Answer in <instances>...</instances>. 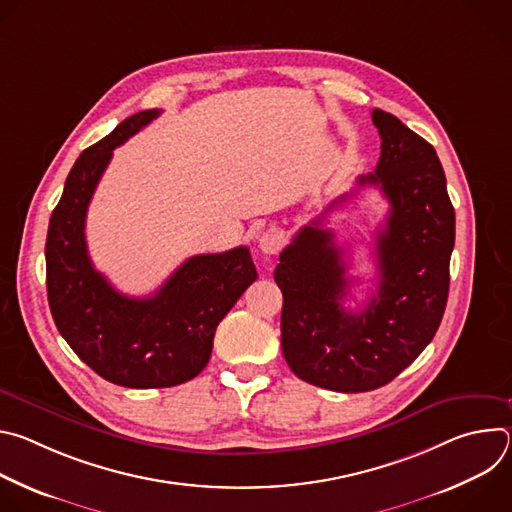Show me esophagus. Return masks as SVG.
<instances>
[{"instance_id": "obj_1", "label": "esophagus", "mask_w": 512, "mask_h": 512, "mask_svg": "<svg viewBox=\"0 0 512 512\" xmlns=\"http://www.w3.org/2000/svg\"><path fill=\"white\" fill-rule=\"evenodd\" d=\"M283 243H285V235H283V231H279L275 227H271L259 235V249L265 255H275L283 247Z\"/></svg>"}]
</instances>
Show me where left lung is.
<instances>
[{"mask_svg": "<svg viewBox=\"0 0 512 512\" xmlns=\"http://www.w3.org/2000/svg\"><path fill=\"white\" fill-rule=\"evenodd\" d=\"M373 123L381 158L356 184L377 186L391 206L377 231V294L358 312L344 310L350 279L342 249L318 221L300 229L273 273L283 294L281 350L289 369L340 393L379 389L407 369L440 328L450 289L456 214L442 162L395 115L373 109Z\"/></svg>", "mask_w": 512, "mask_h": 512, "instance_id": "8db88e82", "label": "left lung"}]
</instances>
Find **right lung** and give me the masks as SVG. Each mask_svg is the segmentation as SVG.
I'll return each instance as SVG.
<instances>
[{"label":"right lung","mask_w":512,"mask_h":512,"mask_svg":"<svg viewBox=\"0 0 512 512\" xmlns=\"http://www.w3.org/2000/svg\"><path fill=\"white\" fill-rule=\"evenodd\" d=\"M162 111H139L72 166L46 237V289L68 346L109 383L162 389L194 379L210 358L218 322L257 279L247 247L186 259L148 298H129L89 257L85 218L113 150Z\"/></svg>","instance_id":"add662e5"}]
</instances>
